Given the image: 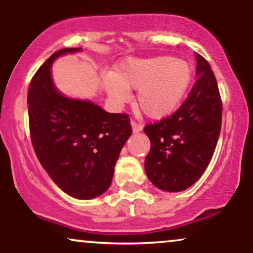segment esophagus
<instances>
[{
  "instance_id": "34e87169",
  "label": "esophagus",
  "mask_w": 253,
  "mask_h": 253,
  "mask_svg": "<svg viewBox=\"0 0 253 253\" xmlns=\"http://www.w3.org/2000/svg\"><path fill=\"white\" fill-rule=\"evenodd\" d=\"M130 126H132V129L134 133H138L140 132V130H143V125L135 123V121H130Z\"/></svg>"
}]
</instances>
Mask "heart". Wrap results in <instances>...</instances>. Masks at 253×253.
I'll return each mask as SVG.
<instances>
[{"instance_id": "obj_1", "label": "heart", "mask_w": 253, "mask_h": 253, "mask_svg": "<svg viewBox=\"0 0 253 253\" xmlns=\"http://www.w3.org/2000/svg\"><path fill=\"white\" fill-rule=\"evenodd\" d=\"M193 77V65L176 57L127 58L103 77V86L117 103L126 102L129 90L136 89L138 108L150 119L161 120L178 108Z\"/></svg>"}]
</instances>
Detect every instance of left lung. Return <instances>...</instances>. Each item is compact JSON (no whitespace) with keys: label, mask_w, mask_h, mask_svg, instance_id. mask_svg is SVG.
<instances>
[{"label":"left lung","mask_w":253,"mask_h":253,"mask_svg":"<svg viewBox=\"0 0 253 253\" xmlns=\"http://www.w3.org/2000/svg\"><path fill=\"white\" fill-rule=\"evenodd\" d=\"M197 81L170 117L145 126L151 141L145 171L152 184L170 193L188 189L207 169L221 129L222 103L210 63L199 53Z\"/></svg>","instance_id":"obj_1"}]
</instances>
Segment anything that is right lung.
<instances>
[{
	"label": "right lung",
	"mask_w": 253,
	"mask_h": 253,
	"mask_svg": "<svg viewBox=\"0 0 253 253\" xmlns=\"http://www.w3.org/2000/svg\"><path fill=\"white\" fill-rule=\"evenodd\" d=\"M80 51L54 52L32 78L27 103L32 144L40 164L64 193L90 200L109 188L132 127L127 114L107 113L91 101L68 97L54 85V60Z\"/></svg>",
	"instance_id": "obj_1"
}]
</instances>
